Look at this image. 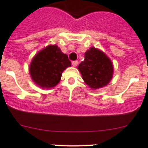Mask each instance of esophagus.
Listing matches in <instances>:
<instances>
[{
    "label": "esophagus",
    "mask_w": 148,
    "mask_h": 148,
    "mask_svg": "<svg viewBox=\"0 0 148 148\" xmlns=\"http://www.w3.org/2000/svg\"><path fill=\"white\" fill-rule=\"evenodd\" d=\"M78 63H79L78 61L75 60V61H73V62H72V64H73V66H77V65H78Z\"/></svg>",
    "instance_id": "34e87169"
}]
</instances>
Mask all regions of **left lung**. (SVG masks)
Returning <instances> with one entry per match:
<instances>
[{
  "instance_id": "8db88e82",
  "label": "left lung",
  "mask_w": 148,
  "mask_h": 148,
  "mask_svg": "<svg viewBox=\"0 0 148 148\" xmlns=\"http://www.w3.org/2000/svg\"><path fill=\"white\" fill-rule=\"evenodd\" d=\"M85 83L91 89L105 87L113 78V65L101 50L91 47L85 53V60L78 66Z\"/></svg>"
}]
</instances>
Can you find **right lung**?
I'll return each mask as SVG.
<instances>
[{"label":"right lung","mask_w":148,"mask_h":148,"mask_svg":"<svg viewBox=\"0 0 148 148\" xmlns=\"http://www.w3.org/2000/svg\"><path fill=\"white\" fill-rule=\"evenodd\" d=\"M71 66L68 56L56 45H48L38 51L29 65V74L35 84L41 88H51L60 82L63 72Z\"/></svg>","instance_id":"obj_1"}]
</instances>
